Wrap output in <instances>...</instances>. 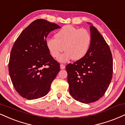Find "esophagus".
<instances>
[{
    "label": "esophagus",
    "instance_id": "obj_1",
    "mask_svg": "<svg viewBox=\"0 0 125 125\" xmlns=\"http://www.w3.org/2000/svg\"><path fill=\"white\" fill-rule=\"evenodd\" d=\"M60 67H61V69L63 70V69H65V66L63 65V64H60Z\"/></svg>",
    "mask_w": 125,
    "mask_h": 125
}]
</instances>
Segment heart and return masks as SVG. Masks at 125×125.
<instances>
[{
	"mask_svg": "<svg viewBox=\"0 0 125 125\" xmlns=\"http://www.w3.org/2000/svg\"><path fill=\"white\" fill-rule=\"evenodd\" d=\"M55 38L47 39L45 44L54 58H59L64 49L66 52L59 58V61L62 63L71 59H82L86 55L91 43V35L88 30L71 25L63 27L56 33Z\"/></svg>",
	"mask_w": 125,
	"mask_h": 125,
	"instance_id": "obj_1",
	"label": "heart"
}]
</instances>
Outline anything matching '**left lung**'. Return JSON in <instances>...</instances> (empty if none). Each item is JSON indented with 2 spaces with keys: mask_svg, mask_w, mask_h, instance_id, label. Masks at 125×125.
<instances>
[{
  "mask_svg": "<svg viewBox=\"0 0 125 125\" xmlns=\"http://www.w3.org/2000/svg\"><path fill=\"white\" fill-rule=\"evenodd\" d=\"M91 43L86 55L66 66L69 93L84 104L100 99L109 87L113 73L112 53L105 40L90 22Z\"/></svg>",
  "mask_w": 125,
  "mask_h": 125,
  "instance_id": "1",
  "label": "left lung"
}]
</instances>
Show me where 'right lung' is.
Masks as SVG:
<instances>
[{
  "label": "right lung",
  "instance_id": "obj_1",
  "mask_svg": "<svg viewBox=\"0 0 125 125\" xmlns=\"http://www.w3.org/2000/svg\"><path fill=\"white\" fill-rule=\"evenodd\" d=\"M61 28L46 20L37 19L22 31L13 45L9 72L14 88L23 98L35 100L49 91L60 64L50 55L46 38L51 31Z\"/></svg>",
  "mask_w": 125,
  "mask_h": 125
}]
</instances>
